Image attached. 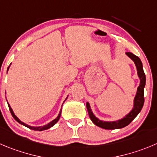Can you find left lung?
Returning <instances> with one entry per match:
<instances>
[{"label": "left lung", "mask_w": 157, "mask_h": 157, "mask_svg": "<svg viewBox=\"0 0 157 157\" xmlns=\"http://www.w3.org/2000/svg\"><path fill=\"white\" fill-rule=\"evenodd\" d=\"M126 55L131 59L132 60H133V62L136 64V69H137V74H138L139 77L140 79V86L137 88V92H136V97L134 98V105H133L132 110L121 119L114 121H101V120L97 118L92 112L91 108H90L88 102H87V104H86L90 120L97 126L101 127V128H105V129H117V128H124V127L129 125L131 121L141 112L143 105H144V87L146 85V75H145L144 71H143V63H142L140 59L132 52H126Z\"/></svg>", "instance_id": "8db88e82"}]
</instances>
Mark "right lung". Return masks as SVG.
Instances as JSON below:
<instances>
[{
    "label": "right lung",
    "mask_w": 157,
    "mask_h": 157,
    "mask_svg": "<svg viewBox=\"0 0 157 157\" xmlns=\"http://www.w3.org/2000/svg\"><path fill=\"white\" fill-rule=\"evenodd\" d=\"M8 69H9V67H8ZM67 98L65 99V101L67 100ZM8 107H9V110H10V112H11V115H12L13 118H14V119H15L16 121H17V122H18V123H20V124H21V125H25V127H27V128H30V129L35 130V131H42V130H45V129H48V128H51V127H52V126H53V125H55L57 121H59V118H60V115H61V110H60V112H59V115H58V116H57V118H55V119H54V120H52V121H50V122H49V123H48L47 125H43V126H39V127H33V126H30V125H27V124H25V123H24V122H22V121H20V120L18 119V118H17V117L15 115H14V112H13L12 108H11V106H10V105H9V104L8 103Z\"/></svg>",
    "instance_id": "1"
}]
</instances>
